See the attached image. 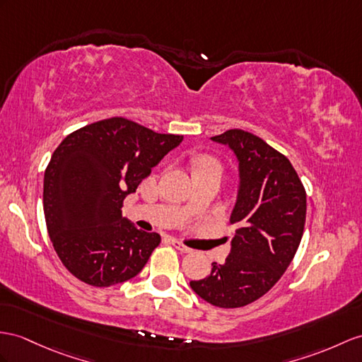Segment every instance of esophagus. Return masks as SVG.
<instances>
[{"mask_svg": "<svg viewBox=\"0 0 362 362\" xmlns=\"http://www.w3.org/2000/svg\"><path fill=\"white\" fill-rule=\"evenodd\" d=\"M172 244H173L175 249H178V250L182 252V253H190V252H193L190 247H187V245H184L182 243L176 241V240H172Z\"/></svg>", "mask_w": 362, "mask_h": 362, "instance_id": "esophagus-1", "label": "esophagus"}]
</instances>
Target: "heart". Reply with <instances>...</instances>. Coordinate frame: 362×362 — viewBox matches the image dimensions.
<instances>
[{"instance_id": "heart-1", "label": "heart", "mask_w": 362, "mask_h": 362, "mask_svg": "<svg viewBox=\"0 0 362 362\" xmlns=\"http://www.w3.org/2000/svg\"><path fill=\"white\" fill-rule=\"evenodd\" d=\"M197 167H198V169H201V167H219V165L215 160H211V158L202 156V158H198V160H197Z\"/></svg>"}]
</instances>
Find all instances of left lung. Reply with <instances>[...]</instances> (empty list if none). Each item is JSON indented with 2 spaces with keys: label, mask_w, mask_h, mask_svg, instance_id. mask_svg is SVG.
I'll use <instances>...</instances> for the list:
<instances>
[{
  "label": "left lung",
  "mask_w": 362,
  "mask_h": 362,
  "mask_svg": "<svg viewBox=\"0 0 362 362\" xmlns=\"http://www.w3.org/2000/svg\"><path fill=\"white\" fill-rule=\"evenodd\" d=\"M233 151L240 187L230 223L236 224L224 264H211L206 278L190 281L211 305L236 308L257 301L292 262L305 224V189L287 158L241 129L211 136Z\"/></svg>",
  "instance_id": "left-lung-1"
}]
</instances>
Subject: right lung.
Wrapping results in <instances>:
<instances>
[{"instance_id":"right-lung-1","label":"right lung","mask_w":362,"mask_h":362,"mask_svg":"<svg viewBox=\"0 0 362 362\" xmlns=\"http://www.w3.org/2000/svg\"><path fill=\"white\" fill-rule=\"evenodd\" d=\"M181 141L115 117L72 132L57 147L44 173V216L75 278L110 287L143 270L161 236L122 218V201Z\"/></svg>"}]
</instances>
